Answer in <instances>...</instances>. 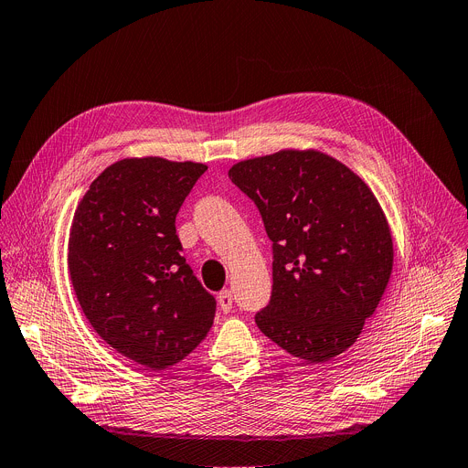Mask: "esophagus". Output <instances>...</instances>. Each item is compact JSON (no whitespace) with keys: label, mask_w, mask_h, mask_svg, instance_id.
I'll return each instance as SVG.
<instances>
[{"label":"esophagus","mask_w":468,"mask_h":468,"mask_svg":"<svg viewBox=\"0 0 468 468\" xmlns=\"http://www.w3.org/2000/svg\"><path fill=\"white\" fill-rule=\"evenodd\" d=\"M217 301H218V308L222 310V313H230L232 304H234V295H232V292H229V289H225V292L218 293Z\"/></svg>","instance_id":"1"}]
</instances>
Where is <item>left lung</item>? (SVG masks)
<instances>
[{"label": "left lung", "mask_w": 468, "mask_h": 468, "mask_svg": "<svg viewBox=\"0 0 468 468\" xmlns=\"http://www.w3.org/2000/svg\"><path fill=\"white\" fill-rule=\"evenodd\" d=\"M230 181L253 199L272 241V293L255 324L310 364L358 339L392 272V236L373 192L316 150L236 164Z\"/></svg>", "instance_id": "8db88e82"}]
</instances>
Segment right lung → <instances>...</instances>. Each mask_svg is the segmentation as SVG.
Masks as SVG:
<instances>
[{
	"label": "right lung",
	"mask_w": 468,
	"mask_h": 468,
	"mask_svg": "<svg viewBox=\"0 0 468 468\" xmlns=\"http://www.w3.org/2000/svg\"><path fill=\"white\" fill-rule=\"evenodd\" d=\"M207 165L127 158L80 202L69 271L85 318L125 358L150 369L181 362L207 335L217 301L181 255L175 218Z\"/></svg>",
	"instance_id": "add662e5"
}]
</instances>
